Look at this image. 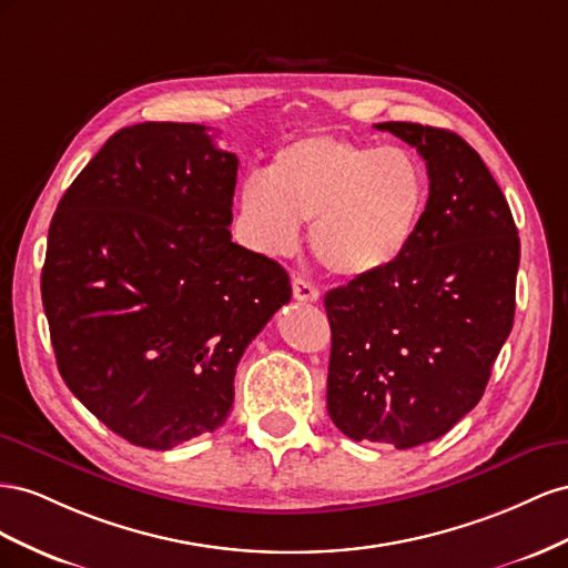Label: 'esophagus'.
Listing matches in <instances>:
<instances>
[{
	"label": "esophagus",
	"mask_w": 568,
	"mask_h": 568,
	"mask_svg": "<svg viewBox=\"0 0 568 568\" xmlns=\"http://www.w3.org/2000/svg\"><path fill=\"white\" fill-rule=\"evenodd\" d=\"M293 295L300 302H316L318 300V287L310 278H304V275H295V278H293Z\"/></svg>",
	"instance_id": "1"
}]
</instances>
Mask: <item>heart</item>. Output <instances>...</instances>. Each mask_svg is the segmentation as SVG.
I'll return each mask as SVG.
<instances>
[{
  "label": "heart",
  "mask_w": 568,
  "mask_h": 568,
  "mask_svg": "<svg viewBox=\"0 0 568 568\" xmlns=\"http://www.w3.org/2000/svg\"><path fill=\"white\" fill-rule=\"evenodd\" d=\"M428 206V173L402 148L306 135L273 152L266 178L240 187L250 240L268 254L293 252L312 223L316 262L339 278H368L412 247Z\"/></svg>",
  "instance_id": "obj_1"
}]
</instances>
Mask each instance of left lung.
<instances>
[{
  "label": "left lung",
  "instance_id": "8db88e82",
  "mask_svg": "<svg viewBox=\"0 0 568 568\" xmlns=\"http://www.w3.org/2000/svg\"><path fill=\"white\" fill-rule=\"evenodd\" d=\"M424 156L428 206L397 262L326 295L328 414L352 440L409 449L480 402L511 333L521 242L480 154L445 128L378 123Z\"/></svg>",
  "mask_w": 568,
  "mask_h": 568
}]
</instances>
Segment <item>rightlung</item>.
Returning <instances> with one entry per match:
<instances>
[{
    "instance_id": "1",
    "label": "right lung",
    "mask_w": 568,
    "mask_h": 568,
    "mask_svg": "<svg viewBox=\"0 0 568 568\" xmlns=\"http://www.w3.org/2000/svg\"><path fill=\"white\" fill-rule=\"evenodd\" d=\"M237 156L197 123L113 133L63 194L42 304L69 390L123 440L171 449L233 407L287 271L231 240Z\"/></svg>"
}]
</instances>
